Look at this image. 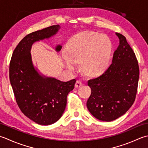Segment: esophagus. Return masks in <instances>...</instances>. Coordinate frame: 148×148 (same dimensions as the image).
<instances>
[{
	"label": "esophagus",
	"instance_id": "34e87169",
	"mask_svg": "<svg viewBox=\"0 0 148 148\" xmlns=\"http://www.w3.org/2000/svg\"><path fill=\"white\" fill-rule=\"evenodd\" d=\"M82 86V82H81L79 80H77L76 83H75V88H78V87H80Z\"/></svg>",
	"mask_w": 148,
	"mask_h": 148
}]
</instances>
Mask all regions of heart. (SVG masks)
<instances>
[{
	"label": "heart",
	"instance_id": "b5f03b06",
	"mask_svg": "<svg viewBox=\"0 0 148 148\" xmlns=\"http://www.w3.org/2000/svg\"><path fill=\"white\" fill-rule=\"evenodd\" d=\"M112 52V43L108 36L91 31H81L66 42L62 62L69 71H73V64L78 62L84 75L96 77L107 69Z\"/></svg>",
	"mask_w": 148,
	"mask_h": 148
}]
</instances>
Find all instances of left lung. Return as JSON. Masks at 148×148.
Returning <instances> with one entry per match:
<instances>
[{"label": "left lung", "mask_w": 148, "mask_h": 148, "mask_svg": "<svg viewBox=\"0 0 148 148\" xmlns=\"http://www.w3.org/2000/svg\"><path fill=\"white\" fill-rule=\"evenodd\" d=\"M119 45L112 62L101 76L89 80L91 95L87 107L92 115L103 121H112L132 107L137 91L139 68L134 52L121 34L116 32Z\"/></svg>", "instance_id": "obj_1"}]
</instances>
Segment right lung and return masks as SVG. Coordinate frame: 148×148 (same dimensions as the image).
Returning <instances> with one entry per match:
<instances>
[{"label":"right lung","instance_id":"1","mask_svg":"<svg viewBox=\"0 0 148 148\" xmlns=\"http://www.w3.org/2000/svg\"><path fill=\"white\" fill-rule=\"evenodd\" d=\"M61 27L55 25L25 36L15 48L10 64V80L16 103L24 115L41 125H49L62 116L68 93L76 80L62 82L40 75L33 65L31 50L36 41L49 39ZM62 47L59 45L56 50Z\"/></svg>","mask_w":148,"mask_h":148}]
</instances>
